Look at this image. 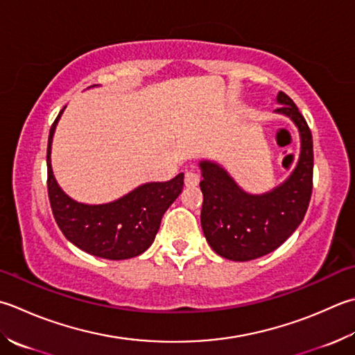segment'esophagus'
Returning <instances> with one entry per match:
<instances>
[{"label": "esophagus", "mask_w": 355, "mask_h": 355, "mask_svg": "<svg viewBox=\"0 0 355 355\" xmlns=\"http://www.w3.org/2000/svg\"><path fill=\"white\" fill-rule=\"evenodd\" d=\"M200 183V177L196 172H186L184 173V184L186 187H193Z\"/></svg>", "instance_id": "1"}]
</instances>
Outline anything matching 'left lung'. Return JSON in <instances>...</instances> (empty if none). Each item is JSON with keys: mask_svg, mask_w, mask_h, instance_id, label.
Listing matches in <instances>:
<instances>
[{"mask_svg": "<svg viewBox=\"0 0 355 355\" xmlns=\"http://www.w3.org/2000/svg\"><path fill=\"white\" fill-rule=\"evenodd\" d=\"M277 103L280 107L275 114L291 118L300 134L298 162L283 183L268 192L249 193L220 163H198L203 177L201 227L214 252L227 260L249 261L275 251L294 234L308 211L314 169L311 130L286 94H277Z\"/></svg>", "mask_w": 355, "mask_h": 355, "instance_id": "1", "label": "left lung"}]
</instances>
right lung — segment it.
<instances>
[{"label": "right lung", "mask_w": 355, "mask_h": 355, "mask_svg": "<svg viewBox=\"0 0 355 355\" xmlns=\"http://www.w3.org/2000/svg\"><path fill=\"white\" fill-rule=\"evenodd\" d=\"M64 109L52 124L47 141V191L55 221L69 241L90 255L126 260L143 254L154 243L164 212L182 193L184 173L169 182L140 184L109 203L73 200L55 180L51 162L55 129Z\"/></svg>", "instance_id": "add662e5"}]
</instances>
